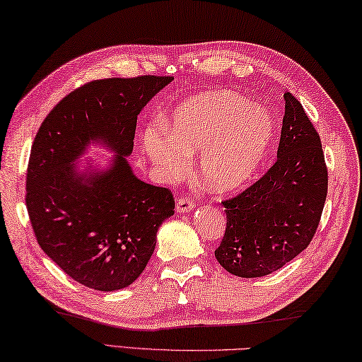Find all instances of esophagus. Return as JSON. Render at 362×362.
I'll return each mask as SVG.
<instances>
[{
    "label": "esophagus",
    "instance_id": "1",
    "mask_svg": "<svg viewBox=\"0 0 362 362\" xmlns=\"http://www.w3.org/2000/svg\"><path fill=\"white\" fill-rule=\"evenodd\" d=\"M194 206H196L194 201L189 198H180V199H177V204H175L177 212L179 214H185V212H188V210L194 209Z\"/></svg>",
    "mask_w": 362,
    "mask_h": 362
}]
</instances>
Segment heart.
I'll return each mask as SVG.
<instances>
[{"mask_svg":"<svg viewBox=\"0 0 362 362\" xmlns=\"http://www.w3.org/2000/svg\"><path fill=\"white\" fill-rule=\"evenodd\" d=\"M144 133V150L170 179L187 170L189 156L201 152L204 182L216 192H233L258 173L274 137V120L231 91L189 98L168 120Z\"/></svg>","mask_w":362,"mask_h":362,"instance_id":"1","label":"heart"}]
</instances>
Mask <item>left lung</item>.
Returning a JSON list of instances; mask_svg holds the SVG:
<instances>
[{
    "instance_id": "8db88e82",
    "label": "left lung",
    "mask_w": 362,
    "mask_h": 362,
    "mask_svg": "<svg viewBox=\"0 0 362 362\" xmlns=\"http://www.w3.org/2000/svg\"><path fill=\"white\" fill-rule=\"evenodd\" d=\"M327 168L317 129L285 93L277 161L234 198L223 201L226 229L215 258L238 277H264L310 244L323 214Z\"/></svg>"
}]
</instances>
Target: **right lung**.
Masks as SVG:
<instances>
[{"label": "right lung", "mask_w": 362, "mask_h": 362, "mask_svg": "<svg viewBox=\"0 0 362 362\" xmlns=\"http://www.w3.org/2000/svg\"><path fill=\"white\" fill-rule=\"evenodd\" d=\"M170 76L112 77L71 91L45 117L26 170V209L37 244L71 279L98 291L127 288L152 258L161 223L174 215L169 188L137 179V115ZM91 140L117 153L106 173L71 164Z\"/></svg>", "instance_id": "obj_1"}]
</instances>
